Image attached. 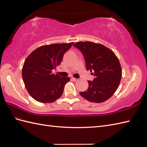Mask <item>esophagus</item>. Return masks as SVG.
Here are the masks:
<instances>
[{"label":"esophagus","mask_w":147,"mask_h":147,"mask_svg":"<svg viewBox=\"0 0 147 147\" xmlns=\"http://www.w3.org/2000/svg\"><path fill=\"white\" fill-rule=\"evenodd\" d=\"M72 80H73V81H74V82H77V81H78V78H72Z\"/></svg>","instance_id":"34e87169"}]
</instances>
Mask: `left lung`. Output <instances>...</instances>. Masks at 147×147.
I'll use <instances>...</instances> for the list:
<instances>
[{
  "label": "left lung",
  "instance_id": "obj_1",
  "mask_svg": "<svg viewBox=\"0 0 147 147\" xmlns=\"http://www.w3.org/2000/svg\"><path fill=\"white\" fill-rule=\"evenodd\" d=\"M74 47L84 57L87 70L92 71L95 78L88 81V90L80 94L88 101L101 103L112 97L118 89L122 77V69L115 53L100 43L78 42Z\"/></svg>",
  "mask_w": 147,
  "mask_h": 147
}]
</instances>
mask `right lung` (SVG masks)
Here are the masks:
<instances>
[{
	"mask_svg": "<svg viewBox=\"0 0 147 147\" xmlns=\"http://www.w3.org/2000/svg\"><path fill=\"white\" fill-rule=\"evenodd\" d=\"M74 42L55 43L35 49L26 59L22 69L25 87L30 96L41 103H51L62 96L69 77L52 73L63 61Z\"/></svg>",
	"mask_w": 147,
	"mask_h": 147,
	"instance_id": "obj_1",
	"label": "right lung"
}]
</instances>
